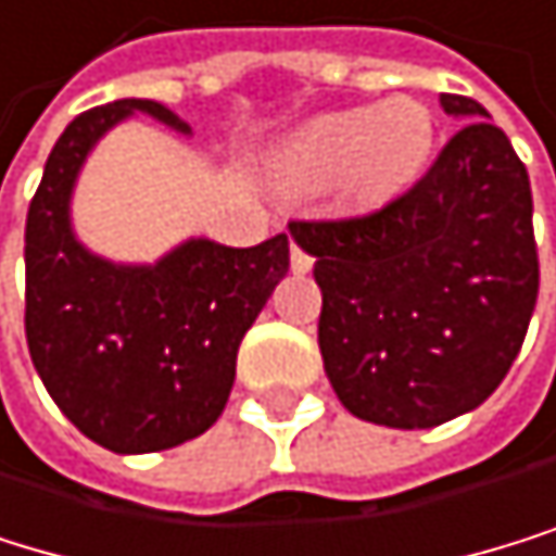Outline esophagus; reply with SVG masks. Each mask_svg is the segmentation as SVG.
Wrapping results in <instances>:
<instances>
[{"label":"esophagus","instance_id":"esophagus-1","mask_svg":"<svg viewBox=\"0 0 556 556\" xmlns=\"http://www.w3.org/2000/svg\"><path fill=\"white\" fill-rule=\"evenodd\" d=\"M290 266H293V273H311L314 256L306 253V250H300V245L293 242V245H290Z\"/></svg>","mask_w":556,"mask_h":556}]
</instances>
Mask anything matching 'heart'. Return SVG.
Wrapping results in <instances>:
<instances>
[{"label":"heart","instance_id":"b5f03b06","mask_svg":"<svg viewBox=\"0 0 556 556\" xmlns=\"http://www.w3.org/2000/svg\"><path fill=\"white\" fill-rule=\"evenodd\" d=\"M435 121L412 97H388L378 108H351L306 121L280 151V175L296 192L344 185L364 205H381L426 172Z\"/></svg>","mask_w":556,"mask_h":556}]
</instances>
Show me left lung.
Instances as JSON below:
<instances>
[{"instance_id": "8db88e82", "label": "left lung", "mask_w": 556, "mask_h": 556, "mask_svg": "<svg viewBox=\"0 0 556 556\" xmlns=\"http://www.w3.org/2000/svg\"><path fill=\"white\" fill-rule=\"evenodd\" d=\"M426 178L378 212L290 223L324 293L317 341L341 405L375 426L432 429L483 405L536 306L530 175L472 97Z\"/></svg>"}]
</instances>
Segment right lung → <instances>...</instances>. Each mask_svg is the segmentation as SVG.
I'll return each mask as SVG.
<instances>
[{
  "mask_svg": "<svg viewBox=\"0 0 556 556\" xmlns=\"http://www.w3.org/2000/svg\"><path fill=\"white\" fill-rule=\"evenodd\" d=\"M148 114L192 135L157 100L124 97L73 117L26 215V341L50 399L121 456L162 452L223 415L236 354L290 269L287 232L250 250L185 239L154 263H114L73 232L70 202L97 141Z\"/></svg>",
  "mask_w": 556,
  "mask_h": 556,
  "instance_id": "right-lung-1",
  "label": "right lung"
}]
</instances>
